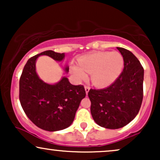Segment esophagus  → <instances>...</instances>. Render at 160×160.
I'll return each instance as SVG.
<instances>
[{
    "instance_id": "34e87169",
    "label": "esophagus",
    "mask_w": 160,
    "mask_h": 160,
    "mask_svg": "<svg viewBox=\"0 0 160 160\" xmlns=\"http://www.w3.org/2000/svg\"><path fill=\"white\" fill-rule=\"evenodd\" d=\"M85 91H86V95L88 94V92H89V89H90V87H89V86H85Z\"/></svg>"
}]
</instances>
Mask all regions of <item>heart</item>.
Here are the masks:
<instances>
[{"label": "heart", "mask_w": 160, "mask_h": 160, "mask_svg": "<svg viewBox=\"0 0 160 160\" xmlns=\"http://www.w3.org/2000/svg\"><path fill=\"white\" fill-rule=\"evenodd\" d=\"M78 65H71V73L78 80H84L87 73H91L95 86L104 87L119 78L124 66V58L118 52H95L78 59Z\"/></svg>", "instance_id": "heart-1"}]
</instances>
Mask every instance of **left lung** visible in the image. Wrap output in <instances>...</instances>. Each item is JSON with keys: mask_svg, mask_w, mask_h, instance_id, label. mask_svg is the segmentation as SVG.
I'll return each instance as SVG.
<instances>
[{"mask_svg": "<svg viewBox=\"0 0 160 160\" xmlns=\"http://www.w3.org/2000/svg\"><path fill=\"white\" fill-rule=\"evenodd\" d=\"M124 58V68L111 86L89 90L91 114L102 127L117 129L126 126L138 113L143 100L144 68L132 52L117 47Z\"/></svg>", "mask_w": 160, "mask_h": 160, "instance_id": "1", "label": "left lung"}]
</instances>
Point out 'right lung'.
Returning a JSON list of instances; mask_svg holds the SVG:
<instances>
[{"label": "right lung", "instance_id": "1", "mask_svg": "<svg viewBox=\"0 0 160 160\" xmlns=\"http://www.w3.org/2000/svg\"><path fill=\"white\" fill-rule=\"evenodd\" d=\"M40 56L61 62L65 53L47 50L28 60L19 80V101L25 114L42 129L56 132L71 125L86 91L83 86L72 85L63 77L58 82L49 84L40 80L36 72V61ZM68 72L69 68H65Z\"/></svg>", "mask_w": 160, "mask_h": 160}]
</instances>
